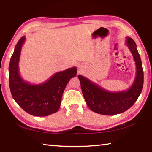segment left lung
<instances>
[{"instance_id":"obj_1","label":"left lung","mask_w":152,"mask_h":152,"mask_svg":"<svg viewBox=\"0 0 152 152\" xmlns=\"http://www.w3.org/2000/svg\"><path fill=\"white\" fill-rule=\"evenodd\" d=\"M126 45L132 53L136 65V75L132 86L127 91L109 92L86 77L78 75L82 94L89 109L99 114L114 115L126 111L140 96L143 85L142 63L137 45L132 38L126 37Z\"/></svg>"}]
</instances>
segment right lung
Instances as JSON below:
<instances>
[{"label":"right lung","mask_w":152,"mask_h":152,"mask_svg":"<svg viewBox=\"0 0 152 152\" xmlns=\"http://www.w3.org/2000/svg\"><path fill=\"white\" fill-rule=\"evenodd\" d=\"M25 41L23 36L15 48L9 68V86L17 103L29 114L37 117L48 116L58 111L63 92L69 80L76 76V67L55 73L48 80L39 84H31L21 78L19 62L22 46Z\"/></svg>","instance_id":"1"}]
</instances>
